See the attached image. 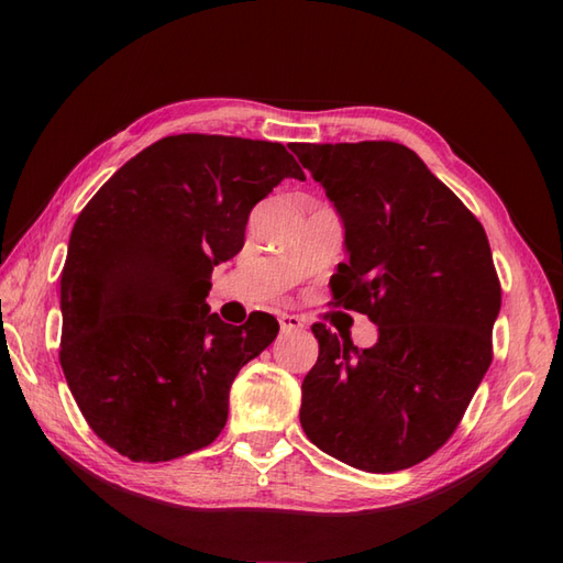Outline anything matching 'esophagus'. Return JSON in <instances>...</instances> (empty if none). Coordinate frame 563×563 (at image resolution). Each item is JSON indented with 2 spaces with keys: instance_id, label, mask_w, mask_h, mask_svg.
<instances>
[{
  "instance_id": "esophagus-1",
  "label": "esophagus",
  "mask_w": 563,
  "mask_h": 563,
  "mask_svg": "<svg viewBox=\"0 0 563 563\" xmlns=\"http://www.w3.org/2000/svg\"><path fill=\"white\" fill-rule=\"evenodd\" d=\"M278 321H280V331L283 333H290V331H302L305 329V321L300 319V317H295V314H280L278 317Z\"/></svg>"
}]
</instances>
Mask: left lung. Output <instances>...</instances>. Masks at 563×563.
I'll return each mask as SVG.
<instances>
[{
  "label": "left lung",
  "instance_id": "obj_1",
  "mask_svg": "<svg viewBox=\"0 0 563 563\" xmlns=\"http://www.w3.org/2000/svg\"><path fill=\"white\" fill-rule=\"evenodd\" d=\"M341 214L333 305L377 324L357 349L324 324L300 423L355 470H409L440 450L492 365L500 283L482 222L399 142L292 145Z\"/></svg>",
  "mask_w": 563,
  "mask_h": 563
}]
</instances>
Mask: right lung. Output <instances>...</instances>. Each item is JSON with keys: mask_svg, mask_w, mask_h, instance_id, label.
<instances>
[{"mask_svg": "<svg viewBox=\"0 0 563 563\" xmlns=\"http://www.w3.org/2000/svg\"><path fill=\"white\" fill-rule=\"evenodd\" d=\"M305 178L280 142L169 135L125 162L69 234L59 365L81 416L133 462H169L222 433L230 387L278 336L271 314H210L212 268L244 246L251 208Z\"/></svg>", "mask_w": 563, "mask_h": 563, "instance_id": "1", "label": "right lung"}]
</instances>
